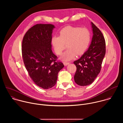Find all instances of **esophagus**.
<instances>
[{"mask_svg": "<svg viewBox=\"0 0 123 123\" xmlns=\"http://www.w3.org/2000/svg\"><path fill=\"white\" fill-rule=\"evenodd\" d=\"M69 64V62H64V65H65V66H67V65H68V64Z\"/></svg>", "mask_w": 123, "mask_h": 123, "instance_id": "1", "label": "esophagus"}]
</instances>
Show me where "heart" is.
<instances>
[{
  "mask_svg": "<svg viewBox=\"0 0 123 123\" xmlns=\"http://www.w3.org/2000/svg\"><path fill=\"white\" fill-rule=\"evenodd\" d=\"M59 34V37H52L51 43L55 53L58 55L62 54L65 48V44H67L68 49L60 57L65 61L72 60L77 55H83L91 41V33L86 28L68 26L60 30Z\"/></svg>",
  "mask_w": 123,
  "mask_h": 123,
  "instance_id": "obj_1",
  "label": "heart"
}]
</instances>
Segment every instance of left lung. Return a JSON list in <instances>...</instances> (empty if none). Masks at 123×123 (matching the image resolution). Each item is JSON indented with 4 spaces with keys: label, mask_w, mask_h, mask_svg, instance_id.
Segmentation results:
<instances>
[{
    "label": "left lung",
    "mask_w": 123,
    "mask_h": 123,
    "mask_svg": "<svg viewBox=\"0 0 123 123\" xmlns=\"http://www.w3.org/2000/svg\"><path fill=\"white\" fill-rule=\"evenodd\" d=\"M93 33L91 43L87 50L74 63L76 67L74 76L75 82L81 86L91 84L101 71L106 54V42L100 30L92 23Z\"/></svg>",
    "instance_id": "8db88e82"
}]
</instances>
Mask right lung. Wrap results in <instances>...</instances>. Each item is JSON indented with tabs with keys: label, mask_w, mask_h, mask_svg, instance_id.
Listing matches in <instances>:
<instances>
[{
	"label": "right lung",
	"mask_w": 123,
	"mask_h": 123,
	"mask_svg": "<svg viewBox=\"0 0 123 123\" xmlns=\"http://www.w3.org/2000/svg\"><path fill=\"white\" fill-rule=\"evenodd\" d=\"M55 26L37 24L30 28L23 37L22 54L23 62L34 83L43 89L56 83L59 72L64 66L56 62L57 56L51 50V39Z\"/></svg>",
	"instance_id": "add662e5"
}]
</instances>
